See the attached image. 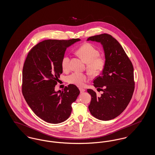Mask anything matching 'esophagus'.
<instances>
[{"label": "esophagus", "instance_id": "34e87169", "mask_svg": "<svg viewBox=\"0 0 155 155\" xmlns=\"http://www.w3.org/2000/svg\"><path fill=\"white\" fill-rule=\"evenodd\" d=\"M79 89H80V92H81V93L84 92L85 91V89H84V88H80Z\"/></svg>", "mask_w": 155, "mask_h": 155}]
</instances>
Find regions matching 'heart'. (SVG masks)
Returning <instances> with one entry per match:
<instances>
[{
	"label": "heart",
	"instance_id": "b5f03b06",
	"mask_svg": "<svg viewBox=\"0 0 155 155\" xmlns=\"http://www.w3.org/2000/svg\"><path fill=\"white\" fill-rule=\"evenodd\" d=\"M77 53L87 63V67L93 74H98L103 70L105 61L103 58L99 56V51L91 44H85L81 46L77 50ZM70 58L69 56L65 55L61 61V67L64 70H68L70 68ZM89 78L88 74L80 72H74L67 77L68 83L78 87L84 86L85 82Z\"/></svg>",
	"mask_w": 155,
	"mask_h": 155
}]
</instances>
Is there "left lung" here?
Wrapping results in <instances>:
<instances>
[{
	"instance_id": "1",
	"label": "left lung",
	"mask_w": 155,
	"mask_h": 155,
	"mask_svg": "<svg viewBox=\"0 0 155 155\" xmlns=\"http://www.w3.org/2000/svg\"><path fill=\"white\" fill-rule=\"evenodd\" d=\"M87 41L100 42L105 56L103 71L94 80V86L103 94L97 96L92 89H87L91 95L89 110L95 118L110 120L125 110L132 98L135 88L133 64L121 45L110 35H95Z\"/></svg>"
}]
</instances>
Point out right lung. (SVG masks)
<instances>
[{"mask_svg": "<svg viewBox=\"0 0 155 155\" xmlns=\"http://www.w3.org/2000/svg\"><path fill=\"white\" fill-rule=\"evenodd\" d=\"M80 39H48L30 50L22 68V93L32 110L45 121L58 124L71 114V104L80 92L74 84L54 91L63 73L61 61L67 48Z\"/></svg>", "mask_w": 155, "mask_h": 155, "instance_id": "1", "label": "right lung"}]
</instances>
